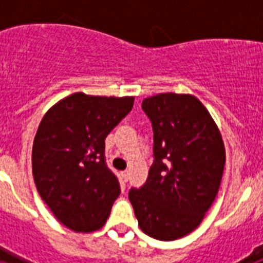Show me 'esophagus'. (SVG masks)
Masks as SVG:
<instances>
[{
    "mask_svg": "<svg viewBox=\"0 0 263 263\" xmlns=\"http://www.w3.org/2000/svg\"><path fill=\"white\" fill-rule=\"evenodd\" d=\"M121 176H122V180H124V182H127V179H129V171H124V173L121 174Z\"/></svg>",
    "mask_w": 263,
    "mask_h": 263,
    "instance_id": "obj_1",
    "label": "esophagus"
}]
</instances>
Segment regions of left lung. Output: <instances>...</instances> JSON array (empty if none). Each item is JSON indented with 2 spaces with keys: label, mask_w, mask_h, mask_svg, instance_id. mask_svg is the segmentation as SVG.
<instances>
[{
  "label": "left lung",
  "mask_w": 263,
  "mask_h": 263,
  "mask_svg": "<svg viewBox=\"0 0 263 263\" xmlns=\"http://www.w3.org/2000/svg\"><path fill=\"white\" fill-rule=\"evenodd\" d=\"M142 109L154 132V163L129 200L139 228L160 241L195 231L215 201L225 166L221 133L192 95L147 97Z\"/></svg>",
  "instance_id": "1"
}]
</instances>
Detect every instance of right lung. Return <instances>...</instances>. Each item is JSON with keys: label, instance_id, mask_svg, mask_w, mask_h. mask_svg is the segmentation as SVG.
I'll list each match as a JSON object with an SVG mask.
<instances>
[{"label": "right lung", "instance_id": "add662e5", "mask_svg": "<svg viewBox=\"0 0 263 263\" xmlns=\"http://www.w3.org/2000/svg\"><path fill=\"white\" fill-rule=\"evenodd\" d=\"M134 97L69 95L42 118L32 143L36 190L64 227L99 231L120 195L105 163V138L132 110Z\"/></svg>", "mask_w": 263, "mask_h": 263}]
</instances>
